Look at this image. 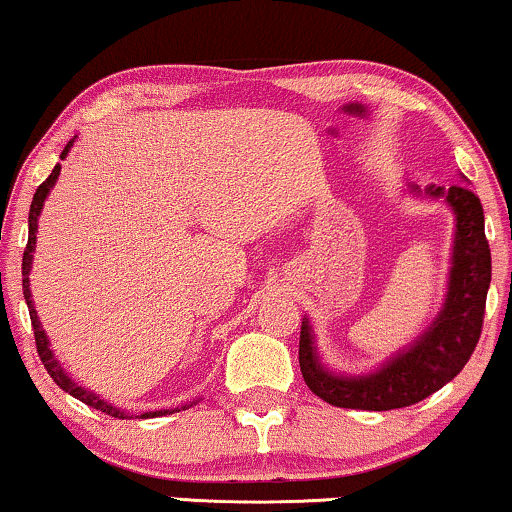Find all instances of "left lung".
I'll list each match as a JSON object with an SVG mask.
<instances>
[{"mask_svg":"<svg viewBox=\"0 0 512 512\" xmlns=\"http://www.w3.org/2000/svg\"><path fill=\"white\" fill-rule=\"evenodd\" d=\"M418 193V189H413ZM430 198H444L456 215L449 286L437 319L401 352L368 375L328 371L316 354L309 319H302L300 371L316 397L340 409L392 411L418 404L454 380L482 335L491 283V250L484 236V210L468 186H430Z\"/></svg>","mask_w":512,"mask_h":512,"instance_id":"8db88e82","label":"left lung"}]
</instances>
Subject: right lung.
Here are the masks:
<instances>
[{
	"mask_svg": "<svg viewBox=\"0 0 512 512\" xmlns=\"http://www.w3.org/2000/svg\"><path fill=\"white\" fill-rule=\"evenodd\" d=\"M70 146H73V141H68V146L63 148V153H61V160L66 158V155H68ZM58 174H61V165H56L54 170H51L49 177L44 179L40 186H37L35 196H32V205H30V217H28V245H25V252H23V297H25V304H28L30 321H32V331H35V345H37V354H40V359H42L44 368H47V373L51 375V378H54V383H56L58 387H61L63 392L73 394V397H75V399H80L82 404L92 406V409L101 411V413H108V416H113V418H132V416H129L127 411H122V409H118V406L108 404V401H103L101 397H96L94 392L84 390V387L77 385L75 380L70 378V375H68L66 371H63L61 364H58L56 357H54V352H51V347H49V340H47V333L42 331V326H40V316H37V312H35V304H32V295H30V278H28V276H30V267H32V252H35V238H37V236H35V234H37V217H40V212H42V205H44V200H47L49 191L54 189V184H56ZM184 409H186V406H184ZM167 413H174V411H172V409H165V411H148V413H141V418L167 416Z\"/></svg>",
	"mask_w": 512,
	"mask_h": 512,
	"instance_id": "add662e5",
	"label": "right lung"
}]
</instances>
